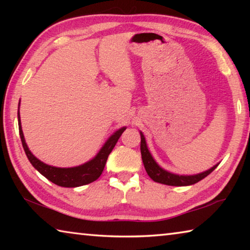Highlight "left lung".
Listing matches in <instances>:
<instances>
[{
    "mask_svg": "<svg viewBox=\"0 0 250 250\" xmlns=\"http://www.w3.org/2000/svg\"><path fill=\"white\" fill-rule=\"evenodd\" d=\"M141 135V155H142V161L143 164H145V168L152 180L154 182H158V183L161 184H166V185H171V186H188V185H192L195 184L197 182H200L201 180L204 179L208 174H210L215 168H216L217 166H215L210 168V170L200 173V174L196 175H176V174H172V173L167 172L163 168H161L158 164H156L155 161L152 158V155L150 154L149 150L146 147V139L145 135L140 132Z\"/></svg>",
    "mask_w": 250,
    "mask_h": 250,
    "instance_id": "obj_1",
    "label": "left lung"
}]
</instances>
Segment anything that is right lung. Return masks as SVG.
Here are the masks:
<instances>
[{
    "mask_svg": "<svg viewBox=\"0 0 250 250\" xmlns=\"http://www.w3.org/2000/svg\"><path fill=\"white\" fill-rule=\"evenodd\" d=\"M18 117L21 141H22L24 151L27 155L29 162H31L32 166L35 167L42 175H44L46 179L53 182L54 184L62 186V188H77V186L89 184L91 182L98 179L104 171L109 154L111 153L116 143L121 137L122 132L125 130V128H121L120 130H118L115 134H112L94 160H91L89 162L84 163L80 167L62 168L47 166V164L43 163L42 161L36 159L35 156L32 154V152L28 150L26 143H25L22 126H21L20 111H18Z\"/></svg>",
    "mask_w": 250,
    "mask_h": 250,
    "instance_id": "right-lung-1",
    "label": "right lung"
}]
</instances>
